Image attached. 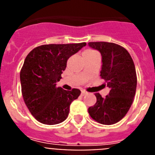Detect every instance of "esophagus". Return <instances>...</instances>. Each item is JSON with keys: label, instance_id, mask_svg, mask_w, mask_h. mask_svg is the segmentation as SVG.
I'll use <instances>...</instances> for the list:
<instances>
[{"label": "esophagus", "instance_id": "1", "mask_svg": "<svg viewBox=\"0 0 155 155\" xmlns=\"http://www.w3.org/2000/svg\"><path fill=\"white\" fill-rule=\"evenodd\" d=\"M87 94V92L86 91H84V90H82L81 91V95L82 96H84V95H86Z\"/></svg>", "mask_w": 155, "mask_h": 155}]
</instances>
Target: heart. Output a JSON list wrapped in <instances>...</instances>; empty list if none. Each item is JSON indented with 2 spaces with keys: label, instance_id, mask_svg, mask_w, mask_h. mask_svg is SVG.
<instances>
[{
  "label": "heart",
  "instance_id": "b5f03b06",
  "mask_svg": "<svg viewBox=\"0 0 155 155\" xmlns=\"http://www.w3.org/2000/svg\"><path fill=\"white\" fill-rule=\"evenodd\" d=\"M95 53V51H94V50H87L84 52V53Z\"/></svg>",
  "mask_w": 155,
  "mask_h": 155
}]
</instances>
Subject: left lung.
<instances>
[{
	"label": "left lung",
	"mask_w": 155,
	"mask_h": 155,
	"mask_svg": "<svg viewBox=\"0 0 155 155\" xmlns=\"http://www.w3.org/2000/svg\"><path fill=\"white\" fill-rule=\"evenodd\" d=\"M88 46L101 53L100 76L110 88L105 98L95 93L96 103L88 108V113L99 124L112 125L124 118L133 103L137 82L135 66L128 51L120 45L90 42Z\"/></svg>",
	"instance_id": "1"
}]
</instances>
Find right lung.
Here are the masks:
<instances>
[{
  "instance_id": "obj_1",
  "label": "right lung",
  "mask_w": 155,
  "mask_h": 155,
  "mask_svg": "<svg viewBox=\"0 0 155 155\" xmlns=\"http://www.w3.org/2000/svg\"><path fill=\"white\" fill-rule=\"evenodd\" d=\"M86 46V42L73 44H48L37 46L24 61L20 81L25 103L31 114L43 124L54 125L67 119L70 105L81 91H66L57 87L68 60Z\"/></svg>"
}]
</instances>
